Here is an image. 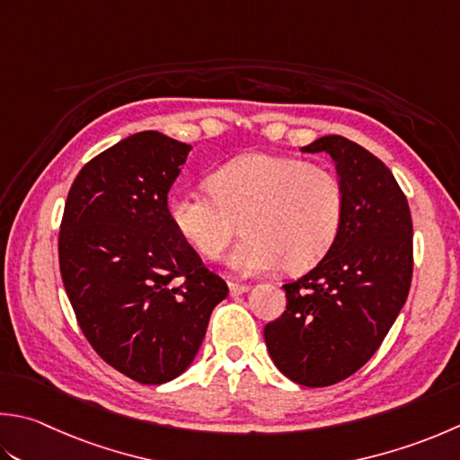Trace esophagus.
<instances>
[{"label": "esophagus", "instance_id": "esophagus-1", "mask_svg": "<svg viewBox=\"0 0 460 460\" xmlns=\"http://www.w3.org/2000/svg\"><path fill=\"white\" fill-rule=\"evenodd\" d=\"M229 291H231V295H243L249 291V287L241 285V283H229Z\"/></svg>", "mask_w": 460, "mask_h": 460}]
</instances>
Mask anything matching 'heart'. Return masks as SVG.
Listing matches in <instances>:
<instances>
[{
    "instance_id": "1",
    "label": "heart",
    "mask_w": 460,
    "mask_h": 460,
    "mask_svg": "<svg viewBox=\"0 0 460 460\" xmlns=\"http://www.w3.org/2000/svg\"><path fill=\"white\" fill-rule=\"evenodd\" d=\"M211 193L179 189L167 201L171 225L197 253L217 261L239 223L245 237L231 255L239 275L285 267L307 271L325 257L345 217L343 183L309 161L245 153L223 164L209 179Z\"/></svg>"
}]
</instances>
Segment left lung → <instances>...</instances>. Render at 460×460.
Segmentation results:
<instances>
[{
  "instance_id": "obj_1",
  "label": "left lung",
  "mask_w": 460,
  "mask_h": 460,
  "mask_svg": "<svg viewBox=\"0 0 460 460\" xmlns=\"http://www.w3.org/2000/svg\"><path fill=\"white\" fill-rule=\"evenodd\" d=\"M301 151H323L335 161L345 217L317 267L283 285L287 309L263 335L287 379L329 386L375 355L407 301L412 219L391 169L355 141L325 135Z\"/></svg>"
}]
</instances>
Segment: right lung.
<instances>
[{
	"instance_id": "1",
	"label": "right lung",
	"mask_w": 460,
	"mask_h": 460,
	"mask_svg": "<svg viewBox=\"0 0 460 460\" xmlns=\"http://www.w3.org/2000/svg\"><path fill=\"white\" fill-rule=\"evenodd\" d=\"M191 146L141 131L79 171L59 229V269L95 353L143 385L193 363L229 289L179 235L167 193Z\"/></svg>"
}]
</instances>
